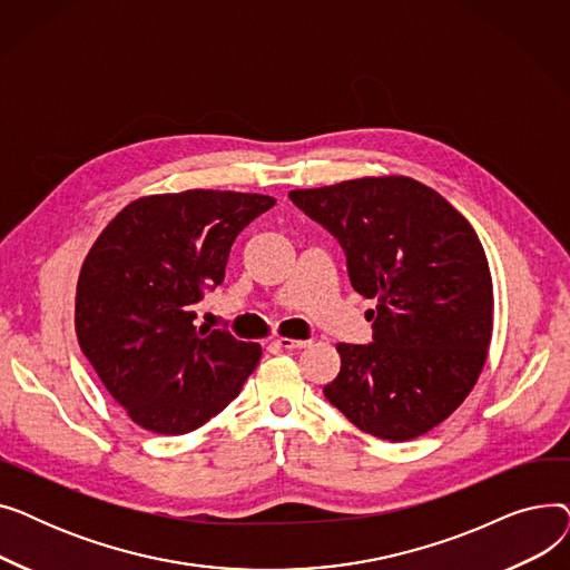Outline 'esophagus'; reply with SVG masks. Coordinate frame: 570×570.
I'll use <instances>...</instances> for the list:
<instances>
[{
    "instance_id": "obj_1",
    "label": "esophagus",
    "mask_w": 570,
    "mask_h": 570,
    "mask_svg": "<svg viewBox=\"0 0 570 570\" xmlns=\"http://www.w3.org/2000/svg\"><path fill=\"white\" fill-rule=\"evenodd\" d=\"M312 342L309 340H288V337H279L275 340V346L277 348H286V351H301L305 346H309Z\"/></svg>"
}]
</instances>
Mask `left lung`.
Returning <instances> with one entry per match:
<instances>
[{
	"label": "left lung",
	"instance_id": "8db88e82",
	"mask_svg": "<svg viewBox=\"0 0 570 570\" xmlns=\"http://www.w3.org/2000/svg\"><path fill=\"white\" fill-rule=\"evenodd\" d=\"M288 198L331 233L351 286L376 297L370 344H337L323 395L372 436L409 441L451 415L492 337L490 265L471 224L411 177H363Z\"/></svg>",
	"mask_w": 570,
	"mask_h": 570
}]
</instances>
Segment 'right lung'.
Wrapping results in <instances>:
<instances>
[{
  "mask_svg": "<svg viewBox=\"0 0 570 570\" xmlns=\"http://www.w3.org/2000/svg\"><path fill=\"white\" fill-rule=\"evenodd\" d=\"M275 198L191 189L129 203L89 249L76 335L131 421L187 434L228 406L261 346L196 327V305L224 282L230 245Z\"/></svg>",
  "mask_w": 570,
  "mask_h": 570,
  "instance_id": "add662e5",
  "label": "right lung"
}]
</instances>
